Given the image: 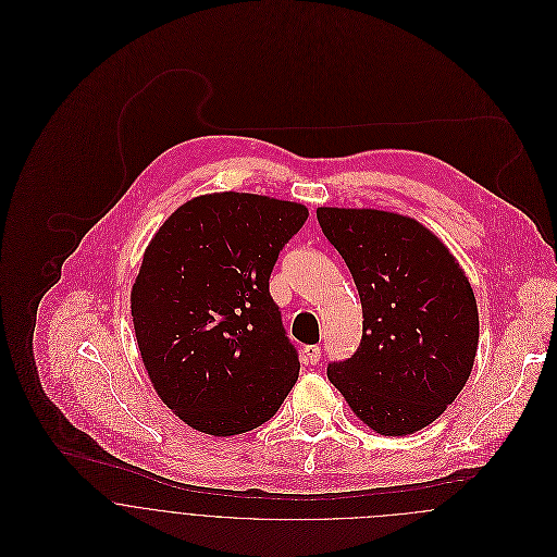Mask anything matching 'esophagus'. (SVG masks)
Returning a JSON list of instances; mask_svg holds the SVG:
<instances>
[{"instance_id":"34e87169","label":"esophagus","mask_w":557,"mask_h":557,"mask_svg":"<svg viewBox=\"0 0 557 557\" xmlns=\"http://www.w3.org/2000/svg\"><path fill=\"white\" fill-rule=\"evenodd\" d=\"M305 358H307V362L318 364L319 360H321V347H319V345H309V347H305Z\"/></svg>"}]
</instances>
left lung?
<instances>
[{"label": "left lung", "instance_id": "8db88e82", "mask_svg": "<svg viewBox=\"0 0 557 557\" xmlns=\"http://www.w3.org/2000/svg\"><path fill=\"white\" fill-rule=\"evenodd\" d=\"M318 221L354 276L364 319L358 351L327 364V380L369 429L416 433L444 413L472 373V285L444 242L409 216L318 208Z\"/></svg>", "mask_w": 557, "mask_h": 557}]
</instances>
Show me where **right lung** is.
<instances>
[{"label":"right lung","mask_w":557,"mask_h":557,"mask_svg":"<svg viewBox=\"0 0 557 557\" xmlns=\"http://www.w3.org/2000/svg\"><path fill=\"white\" fill-rule=\"evenodd\" d=\"M309 210L250 193L180 206L144 252L131 292L135 336L162 403L227 437L268 422L300 360L270 296V274Z\"/></svg>","instance_id":"obj_1"}]
</instances>
